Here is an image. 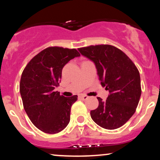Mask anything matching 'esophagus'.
I'll use <instances>...</instances> for the list:
<instances>
[{"mask_svg": "<svg viewBox=\"0 0 160 160\" xmlns=\"http://www.w3.org/2000/svg\"><path fill=\"white\" fill-rule=\"evenodd\" d=\"M80 98H82V100H84L88 99V98H89L88 96L86 95H80Z\"/></svg>", "mask_w": 160, "mask_h": 160, "instance_id": "34e87169", "label": "esophagus"}]
</instances>
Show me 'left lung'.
Returning <instances> with one entry per match:
<instances>
[{"mask_svg": "<svg viewBox=\"0 0 160 160\" xmlns=\"http://www.w3.org/2000/svg\"><path fill=\"white\" fill-rule=\"evenodd\" d=\"M95 63L101 85L108 90L106 101L97 98L99 106L90 111L96 124L107 130L124 125L134 114L141 95V77L132 61L118 48L108 44L78 48Z\"/></svg>", "mask_w": 160, "mask_h": 160, "instance_id": "obj_1", "label": "left lung"}]
</instances>
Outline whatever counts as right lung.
Masks as SVG:
<instances>
[{
    "mask_svg": "<svg viewBox=\"0 0 160 160\" xmlns=\"http://www.w3.org/2000/svg\"><path fill=\"white\" fill-rule=\"evenodd\" d=\"M80 54L76 49L51 47L36 54L22 73L19 91L28 117L43 132L55 134L70 122L72 105L77 95L65 98L54 91L63 67Z\"/></svg>",
    "mask_w": 160,
    "mask_h": 160,
    "instance_id": "1",
    "label": "right lung"
}]
</instances>
